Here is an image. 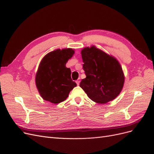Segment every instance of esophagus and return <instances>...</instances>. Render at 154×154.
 Returning <instances> with one entry per match:
<instances>
[{"label": "esophagus", "mask_w": 154, "mask_h": 154, "mask_svg": "<svg viewBox=\"0 0 154 154\" xmlns=\"http://www.w3.org/2000/svg\"><path fill=\"white\" fill-rule=\"evenodd\" d=\"M76 83H77V85H80V78H78V80L76 81Z\"/></svg>", "instance_id": "1"}]
</instances>
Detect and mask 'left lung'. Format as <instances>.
I'll return each instance as SVG.
<instances>
[{
    "label": "left lung",
    "instance_id": "8db88e82",
    "mask_svg": "<svg viewBox=\"0 0 154 154\" xmlns=\"http://www.w3.org/2000/svg\"><path fill=\"white\" fill-rule=\"evenodd\" d=\"M81 53L86 78L80 82V87L96 103L103 104L115 99L125 82L119 62L94 45L83 49Z\"/></svg>",
    "mask_w": 154,
    "mask_h": 154
}]
</instances>
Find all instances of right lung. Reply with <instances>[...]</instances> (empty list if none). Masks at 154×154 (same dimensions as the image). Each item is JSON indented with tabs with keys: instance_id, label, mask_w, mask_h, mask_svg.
Returning <instances> with one entry per match:
<instances>
[{
	"instance_id": "1",
	"label": "right lung",
	"mask_w": 154,
	"mask_h": 154,
	"mask_svg": "<svg viewBox=\"0 0 154 154\" xmlns=\"http://www.w3.org/2000/svg\"><path fill=\"white\" fill-rule=\"evenodd\" d=\"M74 53L72 49H57L46 54L37 71L35 82L40 96L52 103L67 99L77 85L71 79V71L66 65Z\"/></svg>"
}]
</instances>
